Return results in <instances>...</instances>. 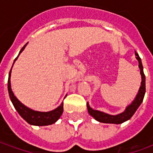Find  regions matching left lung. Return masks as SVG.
Masks as SVG:
<instances>
[{
	"label": "left lung",
	"mask_w": 153,
	"mask_h": 153,
	"mask_svg": "<svg viewBox=\"0 0 153 153\" xmlns=\"http://www.w3.org/2000/svg\"><path fill=\"white\" fill-rule=\"evenodd\" d=\"M135 56H136V59L138 61V68L140 70V74H141L142 79L141 85H140V88L138 89V92L136 97H135V98L129 105L126 106V108L123 112L117 114V115H110V114H107V113L93 109L88 102L87 103L88 111L89 113V115L91 116H93V118L97 121L101 122V123H106V124H115V125L122 124V123L127 121L131 118L135 113V111L139 107V106L141 105V103L143 102V97H144L145 95V92H146L145 75L144 73H143V64H142L141 58L139 57L138 54L136 51H135Z\"/></svg>",
	"instance_id": "8db88e82"
}]
</instances>
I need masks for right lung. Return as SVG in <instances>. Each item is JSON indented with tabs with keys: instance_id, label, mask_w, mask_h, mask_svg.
Wrapping results in <instances>:
<instances>
[{
	"instance_id": "right-lung-1",
	"label": "right lung",
	"mask_w": 153,
	"mask_h": 153,
	"mask_svg": "<svg viewBox=\"0 0 153 153\" xmlns=\"http://www.w3.org/2000/svg\"><path fill=\"white\" fill-rule=\"evenodd\" d=\"M26 43L22 47V49L19 51L18 56L15 58V61L13 65L15 64V60L18 59L19 56L20 55L23 51L25 50V47L27 46ZM13 67V65H12ZM11 70L9 73V79H8V92L9 96L10 98V101L13 103V105L15 106V110L18 111L19 115L22 118L25 120V121H27L29 125H37V126H45V125H52L60 119V115L63 113V102L60 104V106L56 107V109L50 111H38L34 110L28 108V106H25L22 102H20L18 100V98L14 95V93L11 89V84H10V76H11ZM67 96V95H66ZM65 96V97H66Z\"/></svg>"
}]
</instances>
